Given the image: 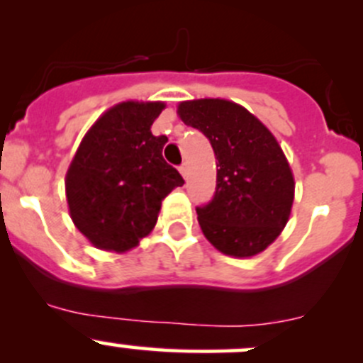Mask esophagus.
Listing matches in <instances>:
<instances>
[{
  "instance_id": "obj_1",
  "label": "esophagus",
  "mask_w": 363,
  "mask_h": 363,
  "mask_svg": "<svg viewBox=\"0 0 363 363\" xmlns=\"http://www.w3.org/2000/svg\"><path fill=\"white\" fill-rule=\"evenodd\" d=\"M179 172H181L182 174V177L184 179H188V164H181V167H179Z\"/></svg>"
}]
</instances>
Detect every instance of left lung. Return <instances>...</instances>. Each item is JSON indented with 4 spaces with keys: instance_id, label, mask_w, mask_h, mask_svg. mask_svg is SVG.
Here are the masks:
<instances>
[{
    "instance_id": "8db88e82",
    "label": "left lung",
    "mask_w": 363,
    "mask_h": 363,
    "mask_svg": "<svg viewBox=\"0 0 363 363\" xmlns=\"http://www.w3.org/2000/svg\"><path fill=\"white\" fill-rule=\"evenodd\" d=\"M177 113L202 131L216 155V193L196 207L203 235L235 258L267 250L286 226L295 196L294 174L276 137L228 100L182 101Z\"/></svg>"
}]
</instances>
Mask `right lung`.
<instances>
[{
	"instance_id": "obj_1",
	"label": "right lung",
	"mask_w": 363,
	"mask_h": 363,
	"mask_svg": "<svg viewBox=\"0 0 363 363\" xmlns=\"http://www.w3.org/2000/svg\"><path fill=\"white\" fill-rule=\"evenodd\" d=\"M161 101H123L86 133L67 172L69 216L98 250L124 252L138 246L158 221L161 202L184 184L161 156L168 138L155 137Z\"/></svg>"
}]
</instances>
